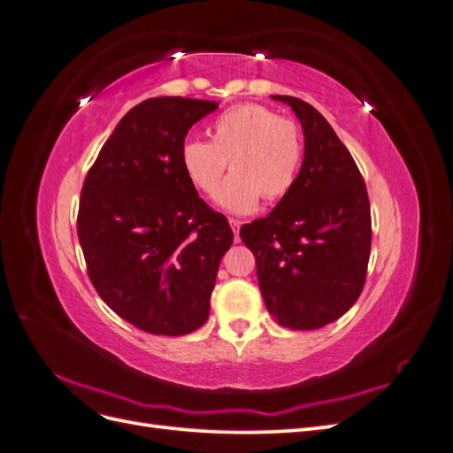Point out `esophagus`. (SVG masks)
I'll use <instances>...</instances> for the list:
<instances>
[{"mask_svg": "<svg viewBox=\"0 0 453 453\" xmlns=\"http://www.w3.org/2000/svg\"><path fill=\"white\" fill-rule=\"evenodd\" d=\"M228 223H230L232 230H234V242L238 243V242H240V226H242V221H238V219H228Z\"/></svg>", "mask_w": 453, "mask_h": 453, "instance_id": "1", "label": "esophagus"}]
</instances>
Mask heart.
<instances>
[{"label": "heart", "mask_w": 453, "mask_h": 453, "mask_svg": "<svg viewBox=\"0 0 453 453\" xmlns=\"http://www.w3.org/2000/svg\"><path fill=\"white\" fill-rule=\"evenodd\" d=\"M303 157V134L295 122L258 104L228 107L211 122V140L188 138L181 145V168L203 195L215 193L230 162L234 173L215 202L234 215L255 211L263 196L283 198L296 183Z\"/></svg>", "instance_id": "obj_1"}]
</instances>
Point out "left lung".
Listing matches in <instances>:
<instances>
[{
    "instance_id": "obj_1",
    "label": "left lung",
    "mask_w": 453,
    "mask_h": 453,
    "mask_svg": "<svg viewBox=\"0 0 453 453\" xmlns=\"http://www.w3.org/2000/svg\"><path fill=\"white\" fill-rule=\"evenodd\" d=\"M291 105L304 132L295 187L266 217L243 225L260 293L281 326L313 331L342 318L359 298L370 257V203L357 164L310 104Z\"/></svg>"
}]
</instances>
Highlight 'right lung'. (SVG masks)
Returning <instances> with one entry per match:
<instances>
[{"label": "right lung", "instance_id": "obj_1", "mask_svg": "<svg viewBox=\"0 0 453 453\" xmlns=\"http://www.w3.org/2000/svg\"><path fill=\"white\" fill-rule=\"evenodd\" d=\"M217 107L181 96L132 107L81 193L77 234L94 289L150 334L183 336L205 323L219 263L234 238L181 168L187 132Z\"/></svg>", "mask_w": 453, "mask_h": 453}]
</instances>
